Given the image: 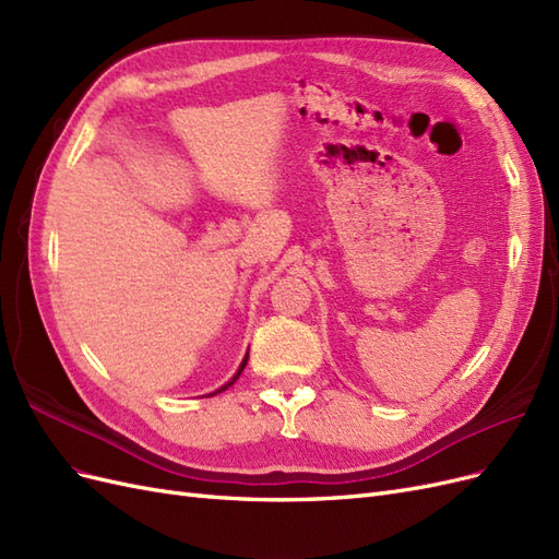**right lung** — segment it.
I'll return each instance as SVG.
<instances>
[{"label": "right lung", "instance_id": "add662e5", "mask_svg": "<svg viewBox=\"0 0 559 559\" xmlns=\"http://www.w3.org/2000/svg\"><path fill=\"white\" fill-rule=\"evenodd\" d=\"M247 359H249V352L245 354V359H242V364H240V368H238V373H235V376H233V378H230V380H228V382H226V384H224L222 389H216V392H212L210 396H214V394H218V392H224V389H228L230 384H235V380H238V378H240V373H242V370H245V366H247Z\"/></svg>", "mask_w": 559, "mask_h": 559}]
</instances>
